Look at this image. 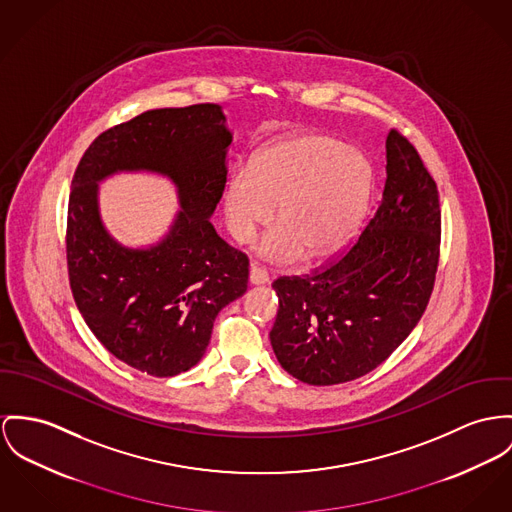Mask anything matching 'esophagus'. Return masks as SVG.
Returning <instances> with one entry per match:
<instances>
[{
    "instance_id": "esophagus-1",
    "label": "esophagus",
    "mask_w": 512,
    "mask_h": 512,
    "mask_svg": "<svg viewBox=\"0 0 512 512\" xmlns=\"http://www.w3.org/2000/svg\"><path fill=\"white\" fill-rule=\"evenodd\" d=\"M249 282L251 284H267L269 282V273L263 267L253 265L249 271Z\"/></svg>"
}]
</instances>
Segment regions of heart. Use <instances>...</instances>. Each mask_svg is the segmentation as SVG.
I'll return each instance as SVG.
<instances>
[{
  "instance_id": "obj_1",
  "label": "heart",
  "mask_w": 512,
  "mask_h": 512,
  "mask_svg": "<svg viewBox=\"0 0 512 512\" xmlns=\"http://www.w3.org/2000/svg\"><path fill=\"white\" fill-rule=\"evenodd\" d=\"M372 189L374 167L360 150L327 134L294 132L267 144L251 169L230 175L226 224L237 243H249L275 214L278 226L261 241V257L323 261L353 239Z\"/></svg>"
}]
</instances>
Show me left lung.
<instances>
[{
	"instance_id": "1",
	"label": "left lung",
	"mask_w": 512,
	"mask_h": 512,
	"mask_svg": "<svg viewBox=\"0 0 512 512\" xmlns=\"http://www.w3.org/2000/svg\"><path fill=\"white\" fill-rule=\"evenodd\" d=\"M376 212L331 263L273 282L271 345L310 386L356 380L380 366L425 314L440 257V202L413 144L392 128Z\"/></svg>"
}]
</instances>
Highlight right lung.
I'll list each match as a JSON object with an SVG mask.
<instances>
[{"label": "right lung", "mask_w": 512, "mask_h": 512, "mask_svg": "<svg viewBox=\"0 0 512 512\" xmlns=\"http://www.w3.org/2000/svg\"><path fill=\"white\" fill-rule=\"evenodd\" d=\"M224 122L214 103L146 111L99 134L72 179L66 259L79 314L109 353L150 376L193 368L218 312L247 290V255L208 220L228 175ZM140 168L176 183L182 212L158 246L128 250L102 228L96 181Z\"/></svg>", "instance_id": "obj_1"}]
</instances>
